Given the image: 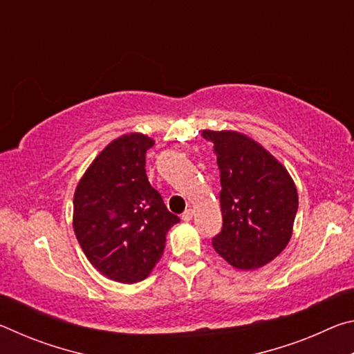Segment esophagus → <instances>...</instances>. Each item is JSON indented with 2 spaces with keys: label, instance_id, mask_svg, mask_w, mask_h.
<instances>
[{
  "label": "esophagus",
  "instance_id": "34e87169",
  "mask_svg": "<svg viewBox=\"0 0 354 354\" xmlns=\"http://www.w3.org/2000/svg\"><path fill=\"white\" fill-rule=\"evenodd\" d=\"M192 217H194V209H187V211L183 214V220L184 221H190Z\"/></svg>",
  "mask_w": 354,
  "mask_h": 354
}]
</instances>
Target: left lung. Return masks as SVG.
Wrapping results in <instances>:
<instances>
[{"mask_svg": "<svg viewBox=\"0 0 354 354\" xmlns=\"http://www.w3.org/2000/svg\"><path fill=\"white\" fill-rule=\"evenodd\" d=\"M214 143L220 169L223 227L214 250L239 270L273 261L292 237L298 194L286 167L237 131H203Z\"/></svg>", "mask_w": 354, "mask_h": 354, "instance_id": "8db88e82", "label": "left lung"}]
</instances>
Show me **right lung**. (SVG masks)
<instances>
[{
    "instance_id": "obj_1",
    "label": "right lung",
    "mask_w": 354,
    "mask_h": 354,
    "mask_svg": "<svg viewBox=\"0 0 354 354\" xmlns=\"http://www.w3.org/2000/svg\"><path fill=\"white\" fill-rule=\"evenodd\" d=\"M154 145L140 133L112 140L84 173L73 196V230L97 270L118 283L145 279L162 257L179 217L164 205L145 171Z\"/></svg>"
}]
</instances>
